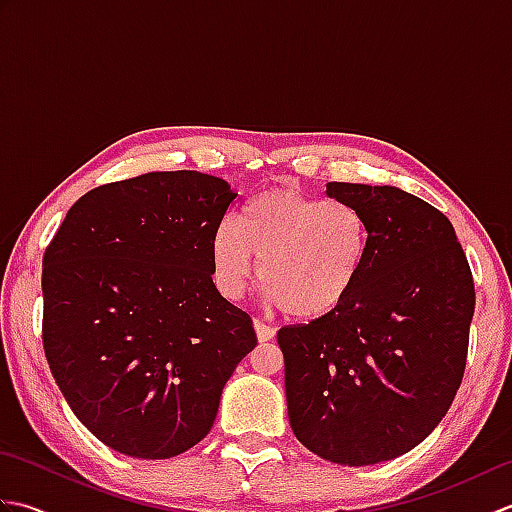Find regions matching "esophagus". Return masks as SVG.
I'll return each instance as SVG.
<instances>
[{
    "mask_svg": "<svg viewBox=\"0 0 512 512\" xmlns=\"http://www.w3.org/2000/svg\"><path fill=\"white\" fill-rule=\"evenodd\" d=\"M255 330H257V339L262 341V343H266V341H270L275 336V328L273 325H268V323H264L262 319H255Z\"/></svg>",
    "mask_w": 512,
    "mask_h": 512,
    "instance_id": "esophagus-1",
    "label": "esophagus"
}]
</instances>
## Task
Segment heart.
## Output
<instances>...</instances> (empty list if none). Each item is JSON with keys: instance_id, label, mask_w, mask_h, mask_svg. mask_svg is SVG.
<instances>
[{"instance_id": "b5f03b06", "label": "heart", "mask_w": 512, "mask_h": 512, "mask_svg": "<svg viewBox=\"0 0 512 512\" xmlns=\"http://www.w3.org/2000/svg\"><path fill=\"white\" fill-rule=\"evenodd\" d=\"M369 246L367 217L354 204L273 189L244 204L237 226L217 228L211 264L217 288L237 299L259 259V279L277 308L295 319H319L350 297Z\"/></svg>"}]
</instances>
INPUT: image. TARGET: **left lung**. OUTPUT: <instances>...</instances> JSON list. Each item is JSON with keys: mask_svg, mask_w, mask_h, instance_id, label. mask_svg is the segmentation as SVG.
I'll use <instances>...</instances> for the list:
<instances>
[{"mask_svg": "<svg viewBox=\"0 0 512 512\" xmlns=\"http://www.w3.org/2000/svg\"><path fill=\"white\" fill-rule=\"evenodd\" d=\"M367 217L372 246L339 308L284 325L290 427L303 447L343 466L411 451L458 394L475 286L453 224L396 187L328 182Z\"/></svg>", "mask_w": 512, "mask_h": 512, "instance_id": "left-lung-1", "label": "left lung"}]
</instances>
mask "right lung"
<instances>
[{
    "instance_id": "add662e5",
    "label": "right lung",
    "mask_w": 512,
    "mask_h": 512,
    "mask_svg": "<svg viewBox=\"0 0 512 512\" xmlns=\"http://www.w3.org/2000/svg\"><path fill=\"white\" fill-rule=\"evenodd\" d=\"M237 193L151 171L74 202L43 255V352L74 416L107 447L165 460L211 431L257 345L213 284L211 242Z\"/></svg>"
}]
</instances>
